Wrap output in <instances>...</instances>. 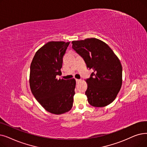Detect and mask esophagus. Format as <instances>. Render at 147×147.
<instances>
[{"label": "esophagus", "instance_id": "1", "mask_svg": "<svg viewBox=\"0 0 147 147\" xmlns=\"http://www.w3.org/2000/svg\"><path fill=\"white\" fill-rule=\"evenodd\" d=\"M80 80H81V79H76V82H77V83L79 82H80Z\"/></svg>", "mask_w": 147, "mask_h": 147}]
</instances>
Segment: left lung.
<instances>
[{"instance_id": "left-lung-1", "label": "left lung", "mask_w": 147, "mask_h": 147, "mask_svg": "<svg viewBox=\"0 0 147 147\" xmlns=\"http://www.w3.org/2000/svg\"><path fill=\"white\" fill-rule=\"evenodd\" d=\"M72 48L92 70L86 79L85 94L88 103L94 107H104L115 99L122 85L123 68L110 47L97 38L72 41Z\"/></svg>"}]
</instances>
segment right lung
Here are the masks:
<instances>
[{"instance_id": "1", "label": "right lung", "mask_w": 147, "mask_h": 147, "mask_svg": "<svg viewBox=\"0 0 147 147\" xmlns=\"http://www.w3.org/2000/svg\"><path fill=\"white\" fill-rule=\"evenodd\" d=\"M69 42L50 41L36 52L30 67V87L36 100L47 111L56 115L73 107L76 80L56 79Z\"/></svg>"}]
</instances>
